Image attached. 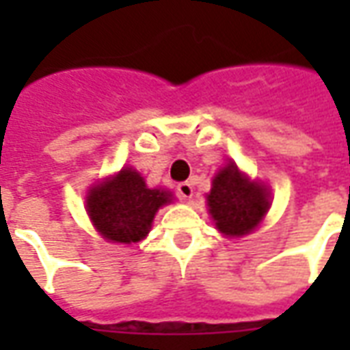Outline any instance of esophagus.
Segmentation results:
<instances>
[{
	"instance_id": "1",
	"label": "esophagus",
	"mask_w": 350,
	"mask_h": 350,
	"mask_svg": "<svg viewBox=\"0 0 350 350\" xmlns=\"http://www.w3.org/2000/svg\"><path fill=\"white\" fill-rule=\"evenodd\" d=\"M178 195L182 198H191L193 197V183L189 182H182V183H178Z\"/></svg>"
}]
</instances>
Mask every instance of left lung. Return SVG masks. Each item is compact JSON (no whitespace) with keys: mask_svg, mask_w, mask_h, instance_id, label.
I'll return each mask as SVG.
<instances>
[{"mask_svg":"<svg viewBox=\"0 0 350 350\" xmlns=\"http://www.w3.org/2000/svg\"><path fill=\"white\" fill-rule=\"evenodd\" d=\"M208 206L215 227L227 236L250 234L270 208L264 185L251 183L240 174L234 163H228L213 178Z\"/></svg>","mask_w":350,"mask_h":350,"instance_id":"obj_1","label":"left lung"}]
</instances>
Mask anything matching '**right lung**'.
Here are the masks:
<instances>
[{
  "mask_svg": "<svg viewBox=\"0 0 350 350\" xmlns=\"http://www.w3.org/2000/svg\"><path fill=\"white\" fill-rule=\"evenodd\" d=\"M170 200L168 191L148 189L142 176L123 168L114 180L92 187L86 204L90 219L108 242L131 243L148 234L155 212Z\"/></svg>",
  "mask_w": 350,
  "mask_h": 350,
  "instance_id": "right-lung-1",
  "label": "right lung"
}]
</instances>
